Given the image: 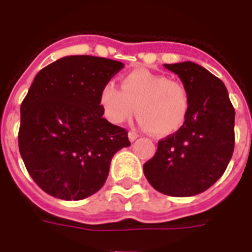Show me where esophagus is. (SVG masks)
<instances>
[{"instance_id": "esophagus-1", "label": "esophagus", "mask_w": 252, "mask_h": 252, "mask_svg": "<svg viewBox=\"0 0 252 252\" xmlns=\"http://www.w3.org/2000/svg\"><path fill=\"white\" fill-rule=\"evenodd\" d=\"M128 137H129L130 141H134V140L138 137V134L136 133V132H133V130H130L129 133H128Z\"/></svg>"}]
</instances>
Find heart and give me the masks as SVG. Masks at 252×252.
<instances>
[{"label":"heart","mask_w":252,"mask_h":252,"mask_svg":"<svg viewBox=\"0 0 252 252\" xmlns=\"http://www.w3.org/2000/svg\"><path fill=\"white\" fill-rule=\"evenodd\" d=\"M100 106L112 124H122L137 112L145 129L158 136L175 133L189 110L187 87L148 69H134L122 78V90L107 82L100 90Z\"/></svg>","instance_id":"b5f03b06"}]
</instances>
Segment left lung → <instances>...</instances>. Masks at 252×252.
<instances>
[{"label":"left lung","mask_w":252,"mask_h":252,"mask_svg":"<svg viewBox=\"0 0 252 252\" xmlns=\"http://www.w3.org/2000/svg\"><path fill=\"white\" fill-rule=\"evenodd\" d=\"M178 74L189 95V110L175 133L158 141L144 165L158 192L187 197L207 191L222 176L234 152L235 111L223 82L200 65L165 64Z\"/></svg>","instance_id":"1"}]
</instances>
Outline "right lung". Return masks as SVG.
<instances>
[{"label": "right lung", "instance_id": "add662e5", "mask_svg": "<svg viewBox=\"0 0 252 252\" xmlns=\"http://www.w3.org/2000/svg\"><path fill=\"white\" fill-rule=\"evenodd\" d=\"M120 61L66 56L37 73L21 104L18 145L27 171L48 195L82 200L103 187L128 132L103 118L100 90Z\"/></svg>", "mask_w": 252, "mask_h": 252}]
</instances>
